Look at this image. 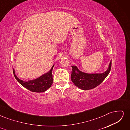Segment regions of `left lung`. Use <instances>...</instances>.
Masks as SVG:
<instances>
[{
	"instance_id": "8db88e82",
	"label": "left lung",
	"mask_w": 130,
	"mask_h": 130,
	"mask_svg": "<svg viewBox=\"0 0 130 130\" xmlns=\"http://www.w3.org/2000/svg\"><path fill=\"white\" fill-rule=\"evenodd\" d=\"M112 61L107 69L102 73H87L81 71L76 66H72L71 80L76 87L82 90H89L97 87L108 76L111 71Z\"/></svg>"
}]
</instances>
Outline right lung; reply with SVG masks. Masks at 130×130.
I'll use <instances>...</instances> for the list:
<instances>
[{
  "label": "right lung",
  "mask_w": 130,
  "mask_h": 130,
  "mask_svg": "<svg viewBox=\"0 0 130 130\" xmlns=\"http://www.w3.org/2000/svg\"><path fill=\"white\" fill-rule=\"evenodd\" d=\"M54 66L53 64L52 68L48 72L43 74L35 79L31 80L28 81H23L19 79L15 75V70L13 68V72L14 76L15 79L23 87L31 92L36 93H41L44 92L46 90H48L52 86L53 82L52 71Z\"/></svg>",
  "instance_id": "obj_1"
}]
</instances>
